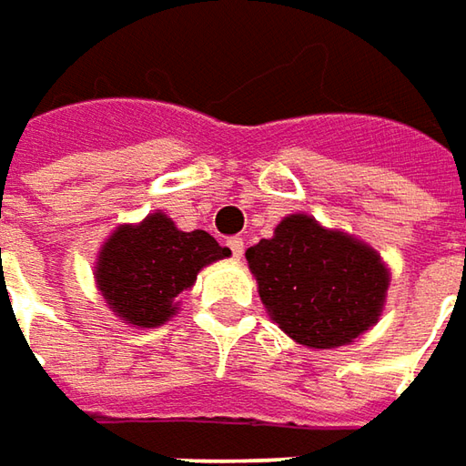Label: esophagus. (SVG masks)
Masks as SVG:
<instances>
[{"label":"esophagus","instance_id":"34e87169","mask_svg":"<svg viewBox=\"0 0 466 466\" xmlns=\"http://www.w3.org/2000/svg\"><path fill=\"white\" fill-rule=\"evenodd\" d=\"M227 245L232 249L234 258H242V252H245V239L242 237H232V239H227Z\"/></svg>","mask_w":466,"mask_h":466}]
</instances>
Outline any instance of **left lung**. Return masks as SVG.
Wrapping results in <instances>:
<instances>
[{
	"mask_svg": "<svg viewBox=\"0 0 466 466\" xmlns=\"http://www.w3.org/2000/svg\"><path fill=\"white\" fill-rule=\"evenodd\" d=\"M245 255L268 312L297 343L338 348L377 322L390 273L353 237L294 214Z\"/></svg>",
	"mask_w": 466,
	"mask_h": 466,
	"instance_id": "left-lung-1",
	"label": "left lung"
}]
</instances>
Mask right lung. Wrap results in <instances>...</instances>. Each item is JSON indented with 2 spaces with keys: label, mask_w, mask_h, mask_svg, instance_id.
Segmentation results:
<instances>
[{
  "label": "right lung",
  "mask_w": 466,
  "mask_h": 466,
  "mask_svg": "<svg viewBox=\"0 0 466 466\" xmlns=\"http://www.w3.org/2000/svg\"><path fill=\"white\" fill-rule=\"evenodd\" d=\"M227 255L229 248L208 232H180L165 214H154L138 227H121L105 242L97 286L126 322L157 328L175 314V297L193 286L203 265Z\"/></svg>",
  "instance_id": "1"
}]
</instances>
